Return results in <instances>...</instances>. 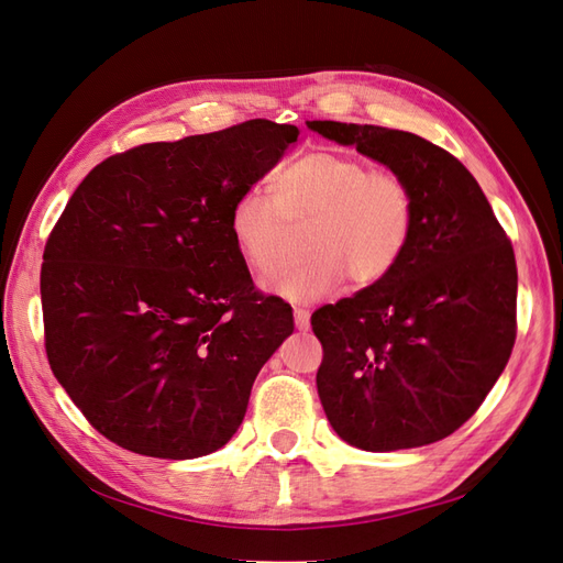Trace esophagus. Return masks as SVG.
I'll use <instances>...</instances> for the list:
<instances>
[{"mask_svg":"<svg viewBox=\"0 0 563 563\" xmlns=\"http://www.w3.org/2000/svg\"><path fill=\"white\" fill-rule=\"evenodd\" d=\"M295 325H297V330H309L311 321H309L307 309H295Z\"/></svg>","mask_w":563,"mask_h":563,"instance_id":"esophagus-1","label":"esophagus"}]
</instances>
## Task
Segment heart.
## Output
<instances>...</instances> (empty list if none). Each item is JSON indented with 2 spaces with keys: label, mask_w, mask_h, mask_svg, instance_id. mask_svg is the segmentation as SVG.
Instances as JSON below:
<instances>
[{
  "label": "heart",
  "mask_w": 563,
  "mask_h": 563,
  "mask_svg": "<svg viewBox=\"0 0 563 563\" xmlns=\"http://www.w3.org/2000/svg\"><path fill=\"white\" fill-rule=\"evenodd\" d=\"M271 192L273 199L256 187L242 190L228 211V235L242 262L271 278L283 266L287 223L309 219L301 235L309 256L273 280L285 299L316 301L347 278L356 287L378 285L409 250L416 201L397 173L319 150L280 166Z\"/></svg>",
  "instance_id": "b5f03b06"
}]
</instances>
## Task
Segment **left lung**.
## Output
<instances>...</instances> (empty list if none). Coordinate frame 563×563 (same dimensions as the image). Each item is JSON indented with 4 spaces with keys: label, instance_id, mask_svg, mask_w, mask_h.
Wrapping results in <instances>:
<instances>
[{
    "label": "left lung",
    "instance_id": "obj_1",
    "mask_svg": "<svg viewBox=\"0 0 563 563\" xmlns=\"http://www.w3.org/2000/svg\"><path fill=\"white\" fill-rule=\"evenodd\" d=\"M411 187L407 254L378 285L316 311V387L338 435L366 452L423 446L478 411L516 340V258L481 185L413 133L309 121Z\"/></svg>",
    "mask_w": 563,
    "mask_h": 563
}]
</instances>
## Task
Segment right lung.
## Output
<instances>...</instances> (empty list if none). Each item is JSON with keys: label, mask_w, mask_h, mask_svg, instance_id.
I'll use <instances>...</instances> for the list:
<instances>
[{"label": "right lung", "mask_w": 563, "mask_h": 563, "mask_svg": "<svg viewBox=\"0 0 563 563\" xmlns=\"http://www.w3.org/2000/svg\"><path fill=\"white\" fill-rule=\"evenodd\" d=\"M297 135L254 119L140 144L68 199L42 256L45 350L85 419L123 450H221L258 371L292 335V309L254 290L228 211Z\"/></svg>", "instance_id": "add662e5"}]
</instances>
